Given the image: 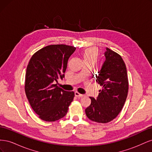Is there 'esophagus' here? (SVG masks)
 I'll list each match as a JSON object with an SVG mask.
<instances>
[{"label":"esophagus","instance_id":"esophagus-1","mask_svg":"<svg viewBox=\"0 0 152 152\" xmlns=\"http://www.w3.org/2000/svg\"><path fill=\"white\" fill-rule=\"evenodd\" d=\"M75 95L77 96V97H82V96H84V94H80V93H79V92H77V91L75 92Z\"/></svg>","mask_w":152,"mask_h":152}]
</instances>
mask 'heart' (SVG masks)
Wrapping results in <instances>:
<instances>
[{"label":"heart","mask_w":152,"mask_h":152,"mask_svg":"<svg viewBox=\"0 0 152 152\" xmlns=\"http://www.w3.org/2000/svg\"><path fill=\"white\" fill-rule=\"evenodd\" d=\"M97 56V50L93 48L87 49L82 53V57H83L84 61H93L95 62Z\"/></svg>","instance_id":"heart-1"}]
</instances>
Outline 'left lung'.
<instances>
[{"instance_id": "left-lung-1", "label": "left lung", "mask_w": 152, "mask_h": 152, "mask_svg": "<svg viewBox=\"0 0 152 152\" xmlns=\"http://www.w3.org/2000/svg\"><path fill=\"white\" fill-rule=\"evenodd\" d=\"M104 54L105 61L96 74V81L102 89L96 99L90 97L91 103L85 110L88 118L98 123L109 122L118 115L129 89L127 69L122 57L108 48Z\"/></svg>"}]
</instances>
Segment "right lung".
<instances>
[{"mask_svg":"<svg viewBox=\"0 0 152 152\" xmlns=\"http://www.w3.org/2000/svg\"><path fill=\"white\" fill-rule=\"evenodd\" d=\"M76 48L64 44L50 45L37 51L26 68L25 90L34 111L42 120L54 122L66 115L74 92L59 87L69 58Z\"/></svg>","mask_w":152,"mask_h":152,"instance_id":"right-lung-1","label":"right lung"}]
</instances>
